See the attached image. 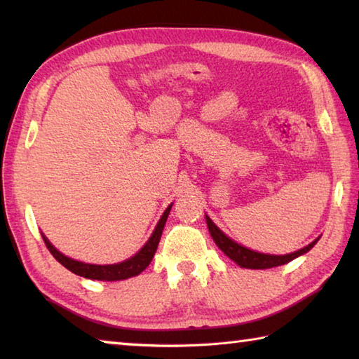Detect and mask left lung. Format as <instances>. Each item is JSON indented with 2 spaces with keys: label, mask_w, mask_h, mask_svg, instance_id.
I'll list each match as a JSON object with an SVG mask.
<instances>
[{
  "label": "left lung",
  "mask_w": 359,
  "mask_h": 359,
  "mask_svg": "<svg viewBox=\"0 0 359 359\" xmlns=\"http://www.w3.org/2000/svg\"><path fill=\"white\" fill-rule=\"evenodd\" d=\"M205 222H208V228L210 231L212 239L215 241V244L218 245V248L229 257L233 261H236L241 267H247V269H269V267H276V266H282L287 264L288 261L294 259L299 257L302 253H307L311 248L317 244L318 239H315L313 242H311L307 247L301 248L294 253L290 255H264V253H258L253 252L250 248H245L239 245L238 242L231 241L226 234H223L220 229H218L214 222L205 215Z\"/></svg>",
  "instance_id": "obj_1"
}]
</instances>
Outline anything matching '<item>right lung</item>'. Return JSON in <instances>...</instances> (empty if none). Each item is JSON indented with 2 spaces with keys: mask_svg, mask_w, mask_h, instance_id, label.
Instances as JSON below:
<instances>
[{
  "mask_svg": "<svg viewBox=\"0 0 359 359\" xmlns=\"http://www.w3.org/2000/svg\"><path fill=\"white\" fill-rule=\"evenodd\" d=\"M171 208H172V204L169 205V208L165 210V214H163V217L160 218V222H158L154 234H151V238L147 241V244H145L141 250L135 255V257L126 259V261H121V263H117V264L100 266V264L81 263V261L71 259L68 257H65L63 253H60L57 248L47 241L44 234H42V239H44L46 247L48 248V252L53 255V258H55L60 264H63L66 269L74 272V274L85 277V278H93V280H106V282L125 280V278H130V277L141 274L145 267L150 264V261H151V258H154V255L156 252V247H158V244H160L161 233H163V229H165V224H166L169 210H171Z\"/></svg>",
  "mask_w": 359,
  "mask_h": 359,
  "instance_id": "obj_1",
  "label": "right lung"
}]
</instances>
